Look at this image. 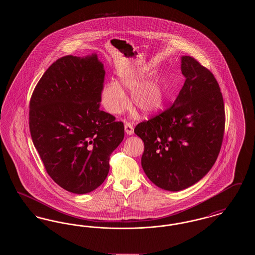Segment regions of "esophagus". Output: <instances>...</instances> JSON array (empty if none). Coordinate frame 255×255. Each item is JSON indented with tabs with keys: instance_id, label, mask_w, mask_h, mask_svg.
<instances>
[{
	"instance_id": "34e87169",
	"label": "esophagus",
	"mask_w": 255,
	"mask_h": 255,
	"mask_svg": "<svg viewBox=\"0 0 255 255\" xmlns=\"http://www.w3.org/2000/svg\"><path fill=\"white\" fill-rule=\"evenodd\" d=\"M124 128H125V132L127 134H133V125L130 123V122H125L124 124Z\"/></svg>"
}]
</instances>
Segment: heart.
I'll use <instances>...</instances> for the list:
<instances>
[{
    "instance_id": "b5f03b06",
    "label": "heart",
    "mask_w": 255,
    "mask_h": 255,
    "mask_svg": "<svg viewBox=\"0 0 255 255\" xmlns=\"http://www.w3.org/2000/svg\"><path fill=\"white\" fill-rule=\"evenodd\" d=\"M141 71H125L120 73L119 82H109L100 91V101L111 115H121L129 106V99L124 91H132L133 107L145 115L156 113L162 106L164 92L158 79L144 81Z\"/></svg>"
}]
</instances>
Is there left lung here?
Segmentation results:
<instances>
[{
    "mask_svg": "<svg viewBox=\"0 0 255 255\" xmlns=\"http://www.w3.org/2000/svg\"><path fill=\"white\" fill-rule=\"evenodd\" d=\"M184 84L168 109L138 123L144 143L141 165L157 186L185 189L204 178L218 158L225 132V106L218 82L191 56H182Z\"/></svg>",
    "mask_w": 255,
    "mask_h": 255,
    "instance_id": "8db88e82",
    "label": "left lung"
}]
</instances>
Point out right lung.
I'll list each match as a JSON object with an SVG mask.
<instances>
[{
    "instance_id": "add662e5",
    "label": "right lung",
    "mask_w": 255,
    "mask_h": 255,
    "mask_svg": "<svg viewBox=\"0 0 255 255\" xmlns=\"http://www.w3.org/2000/svg\"><path fill=\"white\" fill-rule=\"evenodd\" d=\"M104 77L97 54L67 55L49 66L29 102V131L45 169L75 194L103 183L124 137L123 122L99 109Z\"/></svg>"
}]
</instances>
